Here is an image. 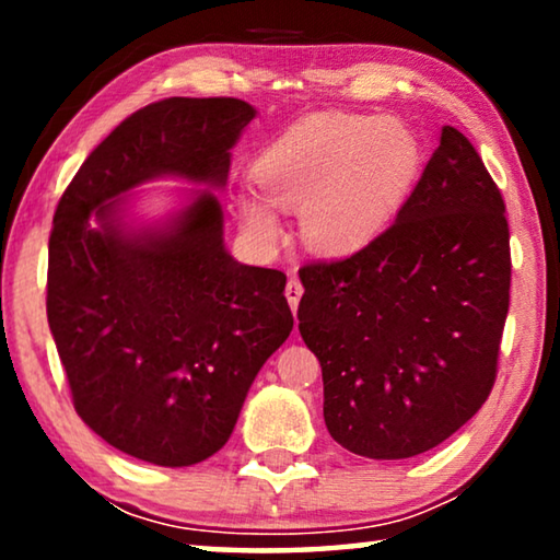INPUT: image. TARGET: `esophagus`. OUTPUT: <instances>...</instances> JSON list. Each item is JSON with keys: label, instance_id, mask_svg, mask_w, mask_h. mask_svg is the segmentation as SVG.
<instances>
[{"label": "esophagus", "instance_id": "obj_1", "mask_svg": "<svg viewBox=\"0 0 560 560\" xmlns=\"http://www.w3.org/2000/svg\"><path fill=\"white\" fill-rule=\"evenodd\" d=\"M301 295H303L301 280L290 278L288 285H285V298H288V303H290V308H293V313L298 311V303H301Z\"/></svg>", "mask_w": 560, "mask_h": 560}]
</instances>
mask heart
I'll list each match as a JSON object with an SVG mask.
<instances>
[{"label":"heart","mask_w":560,"mask_h":560,"mask_svg":"<svg viewBox=\"0 0 560 560\" xmlns=\"http://www.w3.org/2000/svg\"><path fill=\"white\" fill-rule=\"evenodd\" d=\"M420 160L418 137L400 119L320 114L259 150L252 180L275 209L298 211L311 249L351 255L389 226L418 178ZM261 199L240 190L236 211L249 236L275 244L280 219Z\"/></svg>","instance_id":"1"}]
</instances>
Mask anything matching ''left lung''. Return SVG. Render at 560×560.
<instances>
[{"label":"left lung","mask_w":560,"mask_h":560,"mask_svg":"<svg viewBox=\"0 0 560 560\" xmlns=\"http://www.w3.org/2000/svg\"><path fill=\"white\" fill-rule=\"evenodd\" d=\"M504 201L454 127L395 224L357 255L301 267V336L324 374V420L366 458H410L492 393L510 308Z\"/></svg>","instance_id":"left-lung-1"}]
</instances>
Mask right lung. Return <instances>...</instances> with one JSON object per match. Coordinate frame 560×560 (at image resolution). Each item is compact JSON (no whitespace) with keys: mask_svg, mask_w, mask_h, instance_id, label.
I'll return each mask as SVG.
<instances>
[{"mask_svg":"<svg viewBox=\"0 0 560 560\" xmlns=\"http://www.w3.org/2000/svg\"><path fill=\"white\" fill-rule=\"evenodd\" d=\"M255 117L242 98L144 106L91 152L52 217L48 324L75 412L148 464L217 454L293 331L285 275L236 262L224 244L217 190ZM160 177L202 188L140 222L128 196Z\"/></svg>","mask_w":560,"mask_h":560,"instance_id":"right-lung-1","label":"right lung"}]
</instances>
